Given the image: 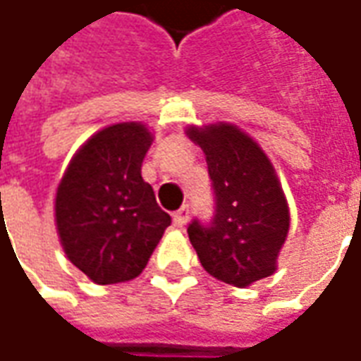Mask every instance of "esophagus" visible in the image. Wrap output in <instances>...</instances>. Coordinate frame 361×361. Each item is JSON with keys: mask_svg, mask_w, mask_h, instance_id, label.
Wrapping results in <instances>:
<instances>
[{"mask_svg": "<svg viewBox=\"0 0 361 361\" xmlns=\"http://www.w3.org/2000/svg\"><path fill=\"white\" fill-rule=\"evenodd\" d=\"M188 219H190V207L188 205H181L180 209L173 214V226L176 228H183L188 224Z\"/></svg>", "mask_w": 361, "mask_h": 361, "instance_id": "obj_1", "label": "esophagus"}]
</instances>
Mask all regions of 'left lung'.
Listing matches in <instances>:
<instances>
[{
  "label": "left lung",
  "mask_w": 361,
  "mask_h": 361,
  "mask_svg": "<svg viewBox=\"0 0 361 361\" xmlns=\"http://www.w3.org/2000/svg\"><path fill=\"white\" fill-rule=\"evenodd\" d=\"M204 149L216 214L209 226L193 219L188 235L204 269L235 288L271 276L290 230V209L266 152L231 123L188 128Z\"/></svg>",
  "instance_id": "obj_1"
}]
</instances>
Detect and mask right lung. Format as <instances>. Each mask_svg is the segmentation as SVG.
<instances>
[{"label": "right lung", "mask_w": 361, "mask_h": 361, "mask_svg": "<svg viewBox=\"0 0 361 361\" xmlns=\"http://www.w3.org/2000/svg\"><path fill=\"white\" fill-rule=\"evenodd\" d=\"M152 142L140 121L104 128L75 152L57 185L59 242L94 283L137 278L171 224L142 178Z\"/></svg>", "instance_id": "right-lung-1"}]
</instances>
